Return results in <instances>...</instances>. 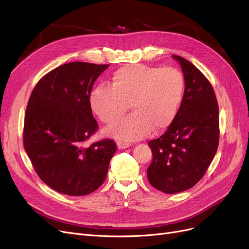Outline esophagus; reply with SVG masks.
I'll list each match as a JSON object with an SVG mask.
<instances>
[{
	"label": "esophagus",
	"instance_id": "esophagus-1",
	"mask_svg": "<svg viewBox=\"0 0 249 249\" xmlns=\"http://www.w3.org/2000/svg\"><path fill=\"white\" fill-rule=\"evenodd\" d=\"M132 145V143L130 142H125V141H117V146L119 149H124L126 147H130Z\"/></svg>",
	"mask_w": 249,
	"mask_h": 249
}]
</instances>
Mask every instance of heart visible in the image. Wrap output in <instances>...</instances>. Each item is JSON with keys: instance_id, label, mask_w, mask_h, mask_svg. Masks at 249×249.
<instances>
[{"instance_id": "obj_1", "label": "heart", "mask_w": 249, "mask_h": 249, "mask_svg": "<svg viewBox=\"0 0 249 249\" xmlns=\"http://www.w3.org/2000/svg\"><path fill=\"white\" fill-rule=\"evenodd\" d=\"M186 81L175 67L129 64L113 72L111 86L96 85L89 94L90 107L104 124H113L129 109L134 113L111 125L118 139L137 140L163 131L175 122L182 106Z\"/></svg>"}]
</instances>
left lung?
Instances as JSON below:
<instances>
[{"instance_id": "obj_1", "label": "left lung", "mask_w": 249, "mask_h": 249, "mask_svg": "<svg viewBox=\"0 0 249 249\" xmlns=\"http://www.w3.org/2000/svg\"><path fill=\"white\" fill-rule=\"evenodd\" d=\"M186 81L184 101L162 136L148 141L147 178L164 193L190 189L205 176L219 144V108L210 81L185 58L173 55Z\"/></svg>"}]
</instances>
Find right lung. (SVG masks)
Masks as SVG:
<instances>
[{"label":"right lung","mask_w":249,"mask_h":249,"mask_svg":"<svg viewBox=\"0 0 249 249\" xmlns=\"http://www.w3.org/2000/svg\"><path fill=\"white\" fill-rule=\"evenodd\" d=\"M109 64L71 62L37 82L25 114L22 141L43 183L71 196L95 191L106 178L116 152L113 139L86 145L99 130L89 94Z\"/></svg>","instance_id":"obj_1"}]
</instances>
